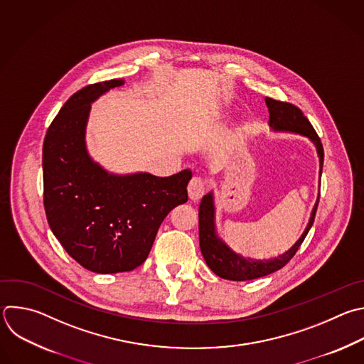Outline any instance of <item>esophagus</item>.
<instances>
[{
  "mask_svg": "<svg viewBox=\"0 0 364 364\" xmlns=\"http://www.w3.org/2000/svg\"><path fill=\"white\" fill-rule=\"evenodd\" d=\"M187 191H188V197L191 201H198L203 196H204V191H205V184L201 178L198 177H194L190 180L188 183V187H187Z\"/></svg>",
  "mask_w": 364,
  "mask_h": 364,
  "instance_id": "1",
  "label": "esophagus"
}]
</instances>
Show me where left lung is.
I'll list each match as a JSON object with an SVG mask.
<instances>
[{"label": "left lung", "instance_id": "8db88e82", "mask_svg": "<svg viewBox=\"0 0 364 364\" xmlns=\"http://www.w3.org/2000/svg\"><path fill=\"white\" fill-rule=\"evenodd\" d=\"M266 104L269 108L270 119L269 124L273 132H283V133H293L300 134L303 137H307L316 147L318 163H320V176L323 170V160H324V151L321 141L314 132L310 121L304 117L300 108H297L293 104L282 102L273 98L266 97ZM320 188V181H318ZM320 193L316 200V204L311 210L309 223L299 237L296 243L286 250L283 255H279L277 257H272L267 260H256L252 257H243L241 255L231 250L227 243L218 237L217 228H215V205H214V196L213 191L205 194L200 203L198 207V237H200V249L201 255L207 263V266L211 269L214 274H217L221 279L232 280V282H246V280H255L259 277H264L267 274H272L282 267H284L291 257L296 255L299 247L301 246L303 240L306 238L309 230L313 225L317 204H318Z\"/></svg>", "mask_w": 364, "mask_h": 364}]
</instances>
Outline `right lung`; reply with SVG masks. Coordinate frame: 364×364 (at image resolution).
Segmentation results:
<instances>
[{
  "instance_id": "obj_1",
  "label": "right lung",
  "mask_w": 364,
  "mask_h": 364,
  "mask_svg": "<svg viewBox=\"0 0 364 364\" xmlns=\"http://www.w3.org/2000/svg\"><path fill=\"white\" fill-rule=\"evenodd\" d=\"M114 78L73 94L53 119L43 146L44 208L51 231L84 269L111 274L143 264L166 215L188 198L191 171L170 177L114 174L85 144L91 102L121 87Z\"/></svg>"
}]
</instances>
